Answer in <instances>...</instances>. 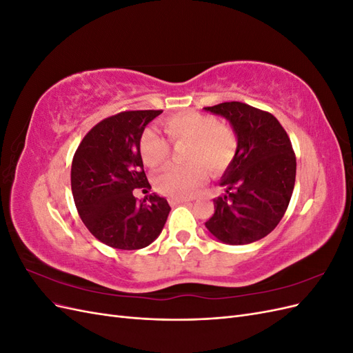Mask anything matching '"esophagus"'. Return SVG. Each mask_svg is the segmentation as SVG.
Segmentation results:
<instances>
[{"label":"esophagus","mask_w":353,"mask_h":353,"mask_svg":"<svg viewBox=\"0 0 353 353\" xmlns=\"http://www.w3.org/2000/svg\"><path fill=\"white\" fill-rule=\"evenodd\" d=\"M190 199H175V197H170L169 199V203L172 206H176V205H183V203H188Z\"/></svg>","instance_id":"obj_1"}]
</instances>
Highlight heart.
I'll return each instance as SVG.
<instances>
[{
	"label": "heart",
	"instance_id": "b5f03b06",
	"mask_svg": "<svg viewBox=\"0 0 353 353\" xmlns=\"http://www.w3.org/2000/svg\"><path fill=\"white\" fill-rule=\"evenodd\" d=\"M163 128L172 141H188L185 159L188 163L169 166L156 178V188L162 194L187 199L205 183L208 170L221 174L237 156L239 137L231 126L219 123L215 116L188 110L166 117ZM144 163L160 168L166 163L170 147L163 137L152 130L144 131L140 140Z\"/></svg>",
	"mask_w": 353,
	"mask_h": 353
}]
</instances>
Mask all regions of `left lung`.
<instances>
[{
    "label": "left lung",
    "mask_w": 353,
    "mask_h": 353,
    "mask_svg": "<svg viewBox=\"0 0 353 353\" xmlns=\"http://www.w3.org/2000/svg\"><path fill=\"white\" fill-rule=\"evenodd\" d=\"M205 110L225 117L239 137L237 156L219 181L225 194L213 200L215 213L206 228L225 244L258 241L279 225L293 194L296 156L290 138L276 117L245 103Z\"/></svg>",
    "instance_id": "left-lung-1"
}]
</instances>
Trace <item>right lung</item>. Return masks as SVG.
Instances as JSON below:
<instances>
[{
  "label": "right lung",
  "mask_w": 353,
  "mask_h": 353,
  "mask_svg": "<svg viewBox=\"0 0 353 353\" xmlns=\"http://www.w3.org/2000/svg\"><path fill=\"white\" fill-rule=\"evenodd\" d=\"M162 110H131L105 117L83 137L73 156L70 183L78 213L92 236L114 249L137 250L162 232L170 206L150 194L140 152L144 128ZM147 193V191H145Z\"/></svg>",
  "instance_id": "1"
}]
</instances>
